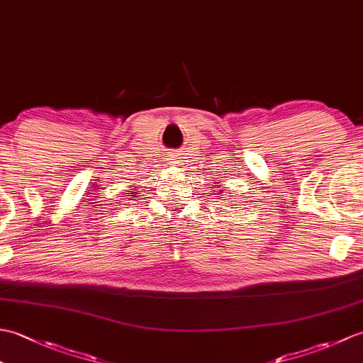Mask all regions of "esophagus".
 Here are the masks:
<instances>
[{
    "label": "esophagus",
    "instance_id": "esophagus-1",
    "mask_svg": "<svg viewBox=\"0 0 363 363\" xmlns=\"http://www.w3.org/2000/svg\"><path fill=\"white\" fill-rule=\"evenodd\" d=\"M169 162H172V164H179V157L172 156V157H169Z\"/></svg>",
    "mask_w": 363,
    "mask_h": 363
}]
</instances>
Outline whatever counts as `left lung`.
Returning a JSON list of instances; mask_svg holds the SVG:
<instances>
[{
	"mask_svg": "<svg viewBox=\"0 0 363 363\" xmlns=\"http://www.w3.org/2000/svg\"><path fill=\"white\" fill-rule=\"evenodd\" d=\"M215 184H217V182H215ZM215 189H220V186H215ZM220 194H226V189L223 187V189H221V191H220Z\"/></svg>",
	"mask_w": 363,
	"mask_h": 363,
	"instance_id": "8db88e82",
	"label": "left lung"
}]
</instances>
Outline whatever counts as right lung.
Wrapping results in <instances>:
<instances>
[{
  "label": "right lung",
  "instance_id": "right-lung-1",
  "mask_svg": "<svg viewBox=\"0 0 363 363\" xmlns=\"http://www.w3.org/2000/svg\"><path fill=\"white\" fill-rule=\"evenodd\" d=\"M138 195H140V190H138L137 184H134V189H129L128 194H126V196H130L133 199H137Z\"/></svg>",
  "mask_w": 363,
  "mask_h": 363
}]
</instances>
